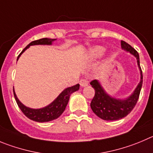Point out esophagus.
I'll return each mask as SVG.
<instances>
[{
  "mask_svg": "<svg viewBox=\"0 0 153 153\" xmlns=\"http://www.w3.org/2000/svg\"><path fill=\"white\" fill-rule=\"evenodd\" d=\"M79 83L81 87H85L88 85V81L86 79H81L79 81Z\"/></svg>",
  "mask_w": 153,
  "mask_h": 153,
  "instance_id": "esophagus-1",
  "label": "esophagus"
}]
</instances>
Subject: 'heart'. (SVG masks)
<instances>
[{"instance_id":"obj_1","label":"heart","mask_w":153,"mask_h":153,"mask_svg":"<svg viewBox=\"0 0 153 153\" xmlns=\"http://www.w3.org/2000/svg\"><path fill=\"white\" fill-rule=\"evenodd\" d=\"M104 52H105V48L101 46H96L90 49L88 55L91 59H97L102 56Z\"/></svg>"}]
</instances>
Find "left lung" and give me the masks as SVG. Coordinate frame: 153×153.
Returning a JSON list of instances; mask_svg holds the SVG:
<instances>
[{"instance_id": "left-lung-1", "label": "left lung", "mask_w": 153, "mask_h": 153, "mask_svg": "<svg viewBox=\"0 0 153 153\" xmlns=\"http://www.w3.org/2000/svg\"><path fill=\"white\" fill-rule=\"evenodd\" d=\"M122 48L131 53L137 59L138 67L140 71V81L131 96L125 100L116 99L107 94L97 80H94L91 85L95 91V95L91 102L93 112L99 118L105 121H115L127 116L134 108L139 99L140 93L143 85V73L140 65V57L137 51L125 41H121Z\"/></svg>"}]
</instances>
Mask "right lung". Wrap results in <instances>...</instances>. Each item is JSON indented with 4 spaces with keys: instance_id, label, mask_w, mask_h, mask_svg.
Masks as SVG:
<instances>
[{
    "instance_id": "right-lung-1",
    "label": "right lung",
    "mask_w": 153,
    "mask_h": 153,
    "mask_svg": "<svg viewBox=\"0 0 153 153\" xmlns=\"http://www.w3.org/2000/svg\"><path fill=\"white\" fill-rule=\"evenodd\" d=\"M56 39H51V38H41V39L37 40V41H34L28 44L26 47L23 49V51L19 53V55L17 57V60L19 59L21 54L28 49L30 46L32 45H51L53 41H56ZM79 84L74 85L72 87H69L67 88L59 94V96L57 97L56 99L54 100L51 104H49L47 106L41 108V109H31L28 107L24 105L17 98L16 93L13 89V94L14 97H15L16 101L17 104H18L19 109H21L24 115L26 117H28L29 119L35 121V122H48L53 121L54 119H56L57 118H59L64 110L65 109L67 104H68V100H69L70 95L74 93L75 91H78L79 89Z\"/></svg>"
}]
</instances>
